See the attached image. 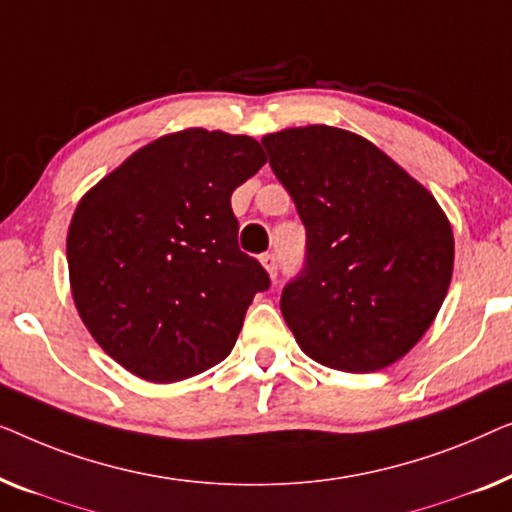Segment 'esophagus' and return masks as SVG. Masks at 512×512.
<instances>
[{
	"label": "esophagus",
	"mask_w": 512,
	"mask_h": 512,
	"mask_svg": "<svg viewBox=\"0 0 512 512\" xmlns=\"http://www.w3.org/2000/svg\"><path fill=\"white\" fill-rule=\"evenodd\" d=\"M259 262H262L264 269L269 271V276L276 280V276H278V257L273 253H264L262 257H259Z\"/></svg>",
	"instance_id": "obj_1"
}]
</instances>
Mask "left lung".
<instances>
[{
    "instance_id": "obj_1",
    "label": "left lung",
    "mask_w": 512,
    "mask_h": 512,
    "mask_svg": "<svg viewBox=\"0 0 512 512\" xmlns=\"http://www.w3.org/2000/svg\"><path fill=\"white\" fill-rule=\"evenodd\" d=\"M306 227V262L280 311L299 348L329 369L380 371L443 306L455 262L438 201L364 136L327 125L262 139Z\"/></svg>"
}]
</instances>
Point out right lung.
<instances>
[{"label":"right lung","mask_w":512,"mask_h":512,"mask_svg":"<svg viewBox=\"0 0 512 512\" xmlns=\"http://www.w3.org/2000/svg\"><path fill=\"white\" fill-rule=\"evenodd\" d=\"M264 162L253 136L183 129L129 155L76 206L74 304L129 373L176 383L232 352L253 297L271 283L239 250L232 211V192Z\"/></svg>","instance_id":"obj_1"}]
</instances>
